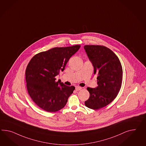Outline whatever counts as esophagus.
<instances>
[{
  "label": "esophagus",
  "instance_id": "esophagus-1",
  "mask_svg": "<svg viewBox=\"0 0 146 146\" xmlns=\"http://www.w3.org/2000/svg\"><path fill=\"white\" fill-rule=\"evenodd\" d=\"M82 89V87H81L77 86V87H76V90L77 91H79V90H81Z\"/></svg>",
  "mask_w": 146,
  "mask_h": 146
}]
</instances>
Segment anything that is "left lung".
<instances>
[{"label": "left lung", "mask_w": 146, "mask_h": 146, "mask_svg": "<svg viewBox=\"0 0 146 146\" xmlns=\"http://www.w3.org/2000/svg\"><path fill=\"white\" fill-rule=\"evenodd\" d=\"M86 53L97 74L98 86L87 87L90 97L85 102L86 107L98 110L111 103L120 91L123 70L119 58L111 49L98 45L84 46Z\"/></svg>", "instance_id": "8db88e82"}]
</instances>
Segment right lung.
<instances>
[{"label":"right lung","mask_w":146,"mask_h":146,"mask_svg":"<svg viewBox=\"0 0 146 146\" xmlns=\"http://www.w3.org/2000/svg\"><path fill=\"white\" fill-rule=\"evenodd\" d=\"M80 45L56 47L38 53L31 59L25 70L28 93L39 108L49 112L64 108L75 90L74 86L56 82L55 77L64 71Z\"/></svg>","instance_id":"obj_1"}]
</instances>
